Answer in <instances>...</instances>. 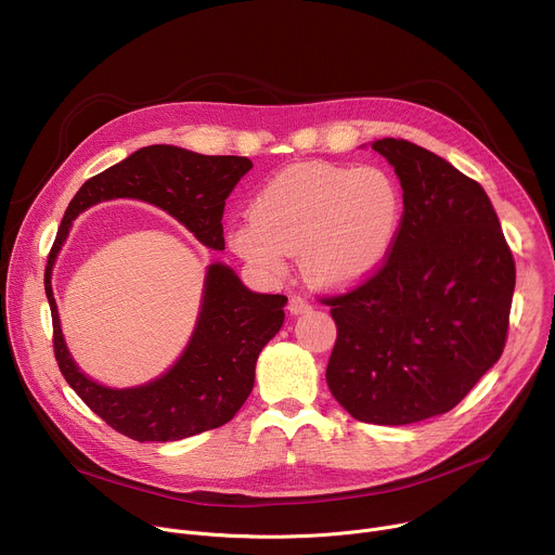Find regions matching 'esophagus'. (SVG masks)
<instances>
[{
  "label": "esophagus",
  "instance_id": "esophagus-1",
  "mask_svg": "<svg viewBox=\"0 0 555 555\" xmlns=\"http://www.w3.org/2000/svg\"><path fill=\"white\" fill-rule=\"evenodd\" d=\"M287 307H289V311H292V313H302V311L311 309V302H309L305 296H300V294H294V296L289 298Z\"/></svg>",
  "mask_w": 555,
  "mask_h": 555
}]
</instances>
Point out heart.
<instances>
[{"mask_svg": "<svg viewBox=\"0 0 555 555\" xmlns=\"http://www.w3.org/2000/svg\"><path fill=\"white\" fill-rule=\"evenodd\" d=\"M402 191L375 167L298 165L272 178L253 219L232 232L234 253L279 274L302 253L305 274L323 285H351L388 257L402 223Z\"/></svg>", "mask_w": 555, "mask_h": 555, "instance_id": "b5f03b06", "label": "heart"}]
</instances>
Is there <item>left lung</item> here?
<instances>
[{
  "label": "left lung",
  "mask_w": 555,
  "mask_h": 555,
  "mask_svg": "<svg viewBox=\"0 0 555 555\" xmlns=\"http://www.w3.org/2000/svg\"><path fill=\"white\" fill-rule=\"evenodd\" d=\"M373 149L400 178L402 223L369 279L323 298L327 384L353 420L404 426L452 411L501 358L516 263L479 182L402 138Z\"/></svg>",
  "instance_id": "8db88e82"
}]
</instances>
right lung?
<instances>
[{"instance_id": "right-lung-1", "label": "right lung", "mask_w": 555, "mask_h": 555, "mask_svg": "<svg viewBox=\"0 0 555 555\" xmlns=\"http://www.w3.org/2000/svg\"><path fill=\"white\" fill-rule=\"evenodd\" d=\"M250 169L248 157L151 144L90 178L65 210L46 266L54 358L78 398L129 439L178 441L228 424L248 400L257 358L285 321L287 296L250 292L230 268L210 266L195 334L176 366L144 386L107 388L86 377L69 358L50 285L72 219L96 202L133 197L173 215L204 246L223 250L225 197Z\"/></svg>"}]
</instances>
